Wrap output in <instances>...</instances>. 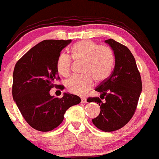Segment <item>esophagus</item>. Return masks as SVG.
I'll return each mask as SVG.
<instances>
[{
	"mask_svg": "<svg viewBox=\"0 0 159 159\" xmlns=\"http://www.w3.org/2000/svg\"><path fill=\"white\" fill-rule=\"evenodd\" d=\"M87 102V99L84 98V97H83V98H81V103H86Z\"/></svg>",
	"mask_w": 159,
	"mask_h": 159,
	"instance_id": "obj_1",
	"label": "esophagus"
}]
</instances>
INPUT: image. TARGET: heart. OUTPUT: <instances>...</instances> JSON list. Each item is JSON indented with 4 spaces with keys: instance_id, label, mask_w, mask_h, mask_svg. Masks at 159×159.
I'll use <instances>...</instances> for the list:
<instances>
[{
    "instance_id": "obj_1",
    "label": "heart",
    "mask_w": 159,
    "mask_h": 159,
    "mask_svg": "<svg viewBox=\"0 0 159 159\" xmlns=\"http://www.w3.org/2000/svg\"><path fill=\"white\" fill-rule=\"evenodd\" d=\"M71 57L75 62H82L81 75L71 76L66 81L69 92L76 95H84L93 86L94 80L102 82L109 78L115 64L112 50L106 45H98L92 41H81L71 48ZM72 60L67 53H62L57 61L59 74L67 77L71 73Z\"/></svg>"
}]
</instances>
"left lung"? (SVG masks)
Returning <instances> with one entry per match:
<instances>
[{"label": "left lung", "mask_w": 159, "mask_h": 159, "mask_svg": "<svg viewBox=\"0 0 159 159\" xmlns=\"http://www.w3.org/2000/svg\"><path fill=\"white\" fill-rule=\"evenodd\" d=\"M114 51L116 65L111 75L102 81L95 90L99 97H89L88 102H96L100 112L92 120L99 130L111 132L123 128L135 113L142 91V81L135 59L130 50L113 39L105 41Z\"/></svg>", "instance_id": "obj_1"}]
</instances>
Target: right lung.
Returning <instances> with one entry per match:
<instances>
[{
  "mask_svg": "<svg viewBox=\"0 0 159 159\" xmlns=\"http://www.w3.org/2000/svg\"><path fill=\"white\" fill-rule=\"evenodd\" d=\"M71 40H44L33 47L16 63L13 75V98L29 125L39 131L53 130L62 123L66 111L81 102L78 96L50 95L53 88L62 90L57 61Z\"/></svg>",
  "mask_w": 159,
  "mask_h": 159,
  "instance_id": "add662e5",
  "label": "right lung"
}]
</instances>
